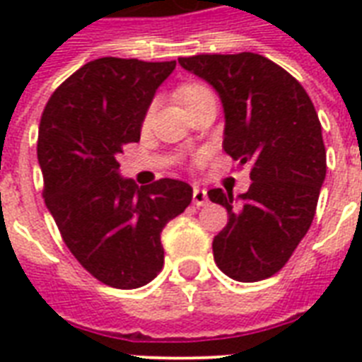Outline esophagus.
<instances>
[{"label":"esophagus","mask_w":362,"mask_h":362,"mask_svg":"<svg viewBox=\"0 0 362 362\" xmlns=\"http://www.w3.org/2000/svg\"><path fill=\"white\" fill-rule=\"evenodd\" d=\"M209 203V195H206V189H201V187H193V204L195 206H204Z\"/></svg>","instance_id":"obj_1"}]
</instances>
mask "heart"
<instances>
[{
    "mask_svg": "<svg viewBox=\"0 0 362 362\" xmlns=\"http://www.w3.org/2000/svg\"><path fill=\"white\" fill-rule=\"evenodd\" d=\"M206 93H210L209 90L204 86H201V84H184V86H180L178 90H176V95H178V99H180L182 103H184V107H192L195 101H199L201 98H204Z\"/></svg>",
    "mask_w": 362,
    "mask_h": 362,
    "instance_id": "heart-1",
    "label": "heart"
}]
</instances>
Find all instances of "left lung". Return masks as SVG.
Returning <instances> with one entry per match:
<instances>
[{"mask_svg":"<svg viewBox=\"0 0 362 362\" xmlns=\"http://www.w3.org/2000/svg\"><path fill=\"white\" fill-rule=\"evenodd\" d=\"M178 64L223 103V150L250 167V189H210L229 221L214 237V261L237 281L270 278L308 233L327 173L321 124L300 82L261 54H197Z\"/></svg>","mask_w":362,"mask_h":362,"instance_id":"8db88e82","label":"left lung"}]
</instances>
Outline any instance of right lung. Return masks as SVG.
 <instances>
[{"label":"right lung","mask_w":362,"mask_h":362,"mask_svg":"<svg viewBox=\"0 0 362 362\" xmlns=\"http://www.w3.org/2000/svg\"><path fill=\"white\" fill-rule=\"evenodd\" d=\"M176 62L99 58L50 95L37 141L42 197L65 246L101 284L146 286L163 269L161 231L192 203L189 184L161 178L139 187L118 156L139 142L159 84Z\"/></svg>","instance_id":"1"}]
</instances>
